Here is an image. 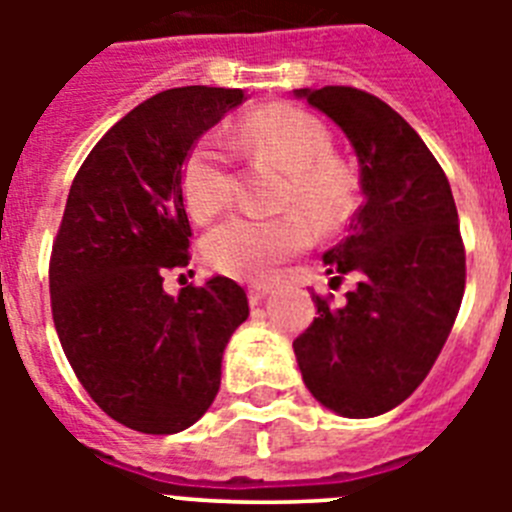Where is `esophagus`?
<instances>
[{
  "label": "esophagus",
  "instance_id": "1",
  "mask_svg": "<svg viewBox=\"0 0 512 512\" xmlns=\"http://www.w3.org/2000/svg\"><path fill=\"white\" fill-rule=\"evenodd\" d=\"M269 289L271 287L266 282H253L251 287H248V300H251V305H259V302L269 295Z\"/></svg>",
  "mask_w": 512,
  "mask_h": 512
}]
</instances>
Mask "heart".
Masks as SVG:
<instances>
[{
  "instance_id": "1",
  "label": "heart",
  "mask_w": 512,
  "mask_h": 512,
  "mask_svg": "<svg viewBox=\"0 0 512 512\" xmlns=\"http://www.w3.org/2000/svg\"><path fill=\"white\" fill-rule=\"evenodd\" d=\"M238 146L259 164L287 174L279 194V217H230L205 238V259L230 277H266L279 261L305 251L312 225L323 233L338 230L354 215L359 176L333 156V138L323 122L292 104H269L243 120ZM182 192L194 220L207 223L230 205L235 174L228 148L212 135L192 146L182 171ZM308 219L305 221L304 217Z\"/></svg>"
}]
</instances>
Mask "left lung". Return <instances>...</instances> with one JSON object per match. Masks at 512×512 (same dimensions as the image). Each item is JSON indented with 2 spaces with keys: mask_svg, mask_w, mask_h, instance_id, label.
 I'll list each match as a JSON object with an SVG mask.
<instances>
[{
  "mask_svg": "<svg viewBox=\"0 0 512 512\" xmlns=\"http://www.w3.org/2000/svg\"><path fill=\"white\" fill-rule=\"evenodd\" d=\"M348 135L364 202L325 251L343 305L312 295L318 318L295 338L307 390L333 413L374 418L408 400L436 364L459 315L467 253L449 179L390 104L356 87L295 89Z\"/></svg>",
  "mask_w": 512,
  "mask_h": 512,
  "instance_id": "obj_1",
  "label": "left lung"
}]
</instances>
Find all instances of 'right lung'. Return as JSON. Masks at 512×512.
<instances>
[{
  "label": "right lung",
  "mask_w": 512,
  "mask_h": 512,
  "mask_svg": "<svg viewBox=\"0 0 512 512\" xmlns=\"http://www.w3.org/2000/svg\"><path fill=\"white\" fill-rule=\"evenodd\" d=\"M243 89L179 87L138 104L76 171L51 251V310L76 379L117 423L169 436L207 413L233 330L248 318L241 284L212 277L176 297L189 217L182 164Z\"/></svg>",
  "instance_id": "right-lung-1"
}]
</instances>
